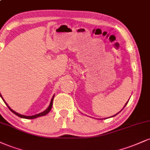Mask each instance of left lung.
Wrapping results in <instances>:
<instances>
[{
  "instance_id": "1",
  "label": "left lung",
  "mask_w": 150,
  "mask_h": 150,
  "mask_svg": "<svg viewBox=\"0 0 150 150\" xmlns=\"http://www.w3.org/2000/svg\"><path fill=\"white\" fill-rule=\"evenodd\" d=\"M128 102H129V100H128V101L127 102V103H126V104H125V105H124V106L123 109H124V107H125V106H126V105H127V104L128 103ZM123 109H122V110H123ZM122 110H121V111H122ZM121 111H120V112H121ZM119 112H118V113H119ZM118 113H117V114H118ZM117 114H116V115H113V116H112V117H115V116H116V115H117Z\"/></svg>"
}]
</instances>
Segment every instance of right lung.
Returning <instances> with one entry per match:
<instances>
[{"instance_id":"add662e5","label":"right lung","mask_w":150,"mask_h":150,"mask_svg":"<svg viewBox=\"0 0 150 150\" xmlns=\"http://www.w3.org/2000/svg\"><path fill=\"white\" fill-rule=\"evenodd\" d=\"M0 96L1 97L2 99H3V101L5 102V103L6 104V105L8 106L9 109H10V110L11 111V112H13L14 115H17V116H18V117H21V118H24V119H30V120H32V119H35V118H37V117H39L45 116V115H46L47 114V113L49 112H50V110H51V109H52V104H53V100H54V95L53 96H52V99H51V101H50V105L48 106V108H47V109L45 110V111H43V112H40V113H38V114H36V115H31V116H26V115H23L19 114V113L16 112L15 111H14L13 110L11 109V108H10V107H9V105H8L7 104V103L5 102V100H4V99H3V96H2V95L1 94V93H0Z\"/></svg>"}]
</instances>
